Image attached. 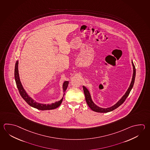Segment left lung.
<instances>
[{
    "mask_svg": "<svg viewBox=\"0 0 150 150\" xmlns=\"http://www.w3.org/2000/svg\"><path fill=\"white\" fill-rule=\"evenodd\" d=\"M132 66H133V76H132V81L130 83V85H129V88H128V89H127V90L126 91V92L125 93L124 95L121 98V99H120L116 103V104L113 105L112 106H111L110 107L104 108L100 107L99 106H98L97 105H96L93 101L92 99L90 93L88 90V88L84 86H83L84 93V95H85L86 102L87 103L88 107L90 108L92 110L97 112L107 113V112H109L114 110L115 109H116V108L119 107L120 105H122L124 102L125 100L127 98V96H128V95L129 94L130 91L132 90L134 84V82H135V79L136 76L135 67L134 65L133 61H132Z\"/></svg>",
    "mask_w": 150,
    "mask_h": 150,
    "instance_id": "8db88e82",
    "label": "left lung"
}]
</instances>
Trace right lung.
<instances>
[{"label":"right lung","instance_id":"obj_1","mask_svg":"<svg viewBox=\"0 0 150 150\" xmlns=\"http://www.w3.org/2000/svg\"><path fill=\"white\" fill-rule=\"evenodd\" d=\"M18 65V60H17L16 64H15V66L14 76L15 82H16L17 88L19 91L21 96L23 98V99L26 102H27V103L28 105H30L32 107L36 108L38 110H47L54 109L57 108L60 105H61L62 100H63V98L64 96V94H65V91L66 90L67 86H68L69 81H65L63 83L62 90H63L64 96H62V99H60L58 101L52 103L51 104H43V103H39V102H37L36 101H35L34 99H32L31 96H30L28 95V94L27 93V92H26L25 89L23 88V85L22 84L21 82L20 81Z\"/></svg>","mask_w":150,"mask_h":150}]
</instances>
